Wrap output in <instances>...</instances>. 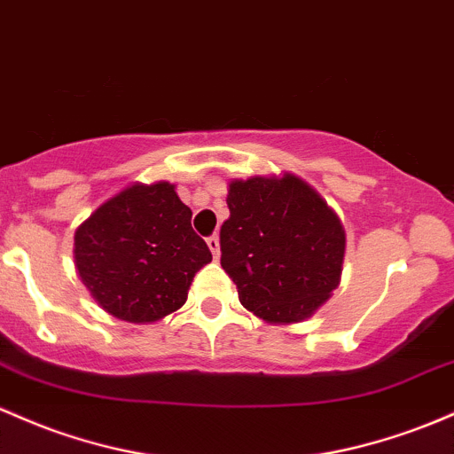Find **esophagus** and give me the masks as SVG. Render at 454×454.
Here are the masks:
<instances>
[{"mask_svg":"<svg viewBox=\"0 0 454 454\" xmlns=\"http://www.w3.org/2000/svg\"><path fill=\"white\" fill-rule=\"evenodd\" d=\"M207 246H208V250H211V254L213 256H219V237L217 235H211V237H207Z\"/></svg>","mask_w":454,"mask_h":454,"instance_id":"1","label":"esophagus"}]
</instances>
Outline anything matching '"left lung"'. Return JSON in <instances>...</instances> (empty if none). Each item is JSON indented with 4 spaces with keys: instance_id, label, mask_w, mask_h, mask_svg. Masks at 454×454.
Returning a JSON list of instances; mask_svg holds the SVG:
<instances>
[{
    "instance_id": "1",
    "label": "left lung",
    "mask_w": 454,
    "mask_h": 454,
    "mask_svg": "<svg viewBox=\"0 0 454 454\" xmlns=\"http://www.w3.org/2000/svg\"><path fill=\"white\" fill-rule=\"evenodd\" d=\"M222 267L243 308L269 323H300L340 284L345 228L301 178L252 176L228 185Z\"/></svg>"
}]
</instances>
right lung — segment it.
Listing matches in <instances>:
<instances>
[{
  "label": "right lung",
  "mask_w": 454,
  "mask_h": 454,
  "mask_svg": "<svg viewBox=\"0 0 454 454\" xmlns=\"http://www.w3.org/2000/svg\"><path fill=\"white\" fill-rule=\"evenodd\" d=\"M74 267L103 310L153 323L187 301L193 276L211 262L192 228V208L166 181L122 189L74 232Z\"/></svg>",
  "instance_id": "1"
}]
</instances>
